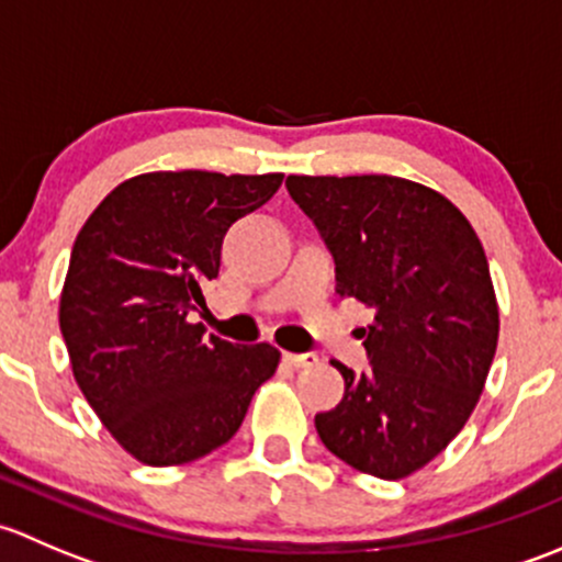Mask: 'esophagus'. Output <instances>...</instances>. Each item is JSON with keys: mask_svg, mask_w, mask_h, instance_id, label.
Here are the masks:
<instances>
[{"mask_svg": "<svg viewBox=\"0 0 562 562\" xmlns=\"http://www.w3.org/2000/svg\"><path fill=\"white\" fill-rule=\"evenodd\" d=\"M282 359H285V364L296 367V370H307V367H315L321 361L315 353H285Z\"/></svg>", "mask_w": 562, "mask_h": 562, "instance_id": "esophagus-1", "label": "esophagus"}]
</instances>
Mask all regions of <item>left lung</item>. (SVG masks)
Here are the masks:
<instances>
[{"label": "left lung", "mask_w": 562, "mask_h": 562, "mask_svg": "<svg viewBox=\"0 0 562 562\" xmlns=\"http://www.w3.org/2000/svg\"><path fill=\"white\" fill-rule=\"evenodd\" d=\"M321 231L337 293L370 307L359 328L370 372L345 378L317 413L323 446L361 473L396 481L432 462L468 424L497 348L501 315L473 225L432 187L386 173L288 176Z\"/></svg>", "instance_id": "8db88e82"}]
</instances>
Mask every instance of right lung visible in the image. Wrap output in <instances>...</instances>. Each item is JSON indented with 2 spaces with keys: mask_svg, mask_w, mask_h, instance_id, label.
<instances>
[{
  "mask_svg": "<svg viewBox=\"0 0 562 562\" xmlns=\"http://www.w3.org/2000/svg\"><path fill=\"white\" fill-rule=\"evenodd\" d=\"M282 173L155 171L113 187L72 245L59 328L72 375L119 446L168 468L212 454L280 364L269 342L203 339L190 313L220 274L231 225Z\"/></svg>",
  "mask_w": 562,
  "mask_h": 562,
  "instance_id": "right-lung-1",
  "label": "right lung"
}]
</instances>
